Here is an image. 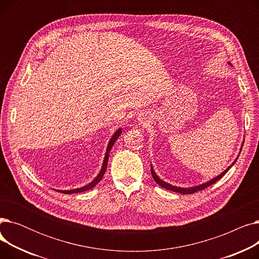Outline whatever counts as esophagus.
<instances>
[{"mask_svg":"<svg viewBox=\"0 0 259 259\" xmlns=\"http://www.w3.org/2000/svg\"><path fill=\"white\" fill-rule=\"evenodd\" d=\"M137 118L141 122V124H146V122L148 121V116H147V114H144V113L139 114Z\"/></svg>","mask_w":259,"mask_h":259,"instance_id":"obj_1","label":"esophagus"}]
</instances>
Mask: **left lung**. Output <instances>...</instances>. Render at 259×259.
<instances>
[{"label":"left lung","instance_id":"1","mask_svg":"<svg viewBox=\"0 0 259 259\" xmlns=\"http://www.w3.org/2000/svg\"><path fill=\"white\" fill-rule=\"evenodd\" d=\"M229 65H231V64L229 63ZM231 66H232V65H231ZM242 146H243V142H242V144H241L239 153H240V151H241ZM237 158H238V156L234 159V161L232 162V164H231V165H230V166H229L225 171H223L221 174H219L217 176H215V178L211 179L210 181H208V182H206V183H202V184H199V185H197V186H192V187H179V186H173V185H171V184H169V183L164 182V181L159 179V176H158V175L156 174V172L154 171L152 164H151V174H152V178L154 179L155 183H156V184H158L161 188L167 189V190H170V191H173V192L181 193V194H192V193H195V192H197V191H200V190L206 189L207 187H209V186L213 185L214 183H216L217 181L221 180V179L223 178V176H224V175H225V174L230 170V168L232 167V166L235 164L236 160H237Z\"/></svg>","mask_w":259,"mask_h":259}]
</instances>
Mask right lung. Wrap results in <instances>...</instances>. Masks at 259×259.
Instances as JSON below:
<instances>
[{"instance_id":"right-lung-1","label":"right lung","mask_w":259,"mask_h":259,"mask_svg":"<svg viewBox=\"0 0 259 259\" xmlns=\"http://www.w3.org/2000/svg\"><path fill=\"white\" fill-rule=\"evenodd\" d=\"M121 133H122V129H121V128H118V129L113 133V135L111 137L110 141H109V143H108V145H107V149H106V152H105V156H104V160H103V165H102L101 171L99 172V174H98L97 176H95V179H94L91 183H89V184H87V185H85V186H83V187H80V188H75V189H71V190H57V191H59V192H61V193H64V194H73V193L85 192V191H87V190L92 189L95 185H98V184L101 182V180L103 179V176H104V174H105V172H106L107 165H108V159H109V153H110V151H111V149H112L114 143L116 142V140L118 139V137H119V135H120Z\"/></svg>"}]
</instances>
